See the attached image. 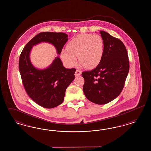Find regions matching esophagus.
<instances>
[{
  "label": "esophagus",
  "instance_id": "obj_1",
  "mask_svg": "<svg viewBox=\"0 0 151 151\" xmlns=\"http://www.w3.org/2000/svg\"><path fill=\"white\" fill-rule=\"evenodd\" d=\"M81 75V71H80L79 70H77L76 71L75 73V76H79L80 75Z\"/></svg>",
  "mask_w": 151,
  "mask_h": 151
}]
</instances>
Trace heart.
Segmentation results:
<instances>
[{"mask_svg": "<svg viewBox=\"0 0 151 151\" xmlns=\"http://www.w3.org/2000/svg\"><path fill=\"white\" fill-rule=\"evenodd\" d=\"M104 49V43L101 36L81 34L68 42L66 49L61 51L60 57L65 65L72 67L77 63L78 55L81 65L92 69L100 63Z\"/></svg>", "mask_w": 151, "mask_h": 151, "instance_id": "1", "label": "heart"}]
</instances>
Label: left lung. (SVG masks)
I'll return each instance as SVG.
<instances>
[{
	"label": "left lung",
	"mask_w": 151,
	"mask_h": 151,
	"mask_svg": "<svg viewBox=\"0 0 151 151\" xmlns=\"http://www.w3.org/2000/svg\"><path fill=\"white\" fill-rule=\"evenodd\" d=\"M104 41V54L94 69L82 73L83 91L88 100L103 105L114 100L121 93L129 71L127 51L122 41L100 31Z\"/></svg>",
	"instance_id": "8db88e82"
}]
</instances>
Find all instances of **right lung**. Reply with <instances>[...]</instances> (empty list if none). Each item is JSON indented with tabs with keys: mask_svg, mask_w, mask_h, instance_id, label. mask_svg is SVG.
I'll list each match as a JSON object with an SVG mask.
<instances>
[{
	"mask_svg": "<svg viewBox=\"0 0 151 151\" xmlns=\"http://www.w3.org/2000/svg\"><path fill=\"white\" fill-rule=\"evenodd\" d=\"M67 41L68 36L65 33H40L25 46L19 58V71L25 91L43 108H55L63 102L65 90L75 79L76 69L65 68L59 57L47 68L37 69L30 60V51L33 46L45 42L53 45L60 55Z\"/></svg>",
	"mask_w": 151,
	"mask_h": 151,
	"instance_id": "1",
	"label": "right lung"
}]
</instances>
